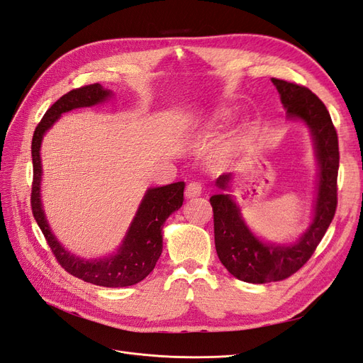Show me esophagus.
<instances>
[{"mask_svg":"<svg viewBox=\"0 0 363 363\" xmlns=\"http://www.w3.org/2000/svg\"><path fill=\"white\" fill-rule=\"evenodd\" d=\"M201 194H202L201 182H190L189 185H186V189H185V197L186 199H193V197H197Z\"/></svg>","mask_w":363,"mask_h":363,"instance_id":"esophagus-1","label":"esophagus"}]
</instances>
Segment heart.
I'll return each mask as SVG.
<instances>
[{
  "instance_id": "heart-1",
  "label": "heart",
  "mask_w": 363,
  "mask_h": 363,
  "mask_svg": "<svg viewBox=\"0 0 363 363\" xmlns=\"http://www.w3.org/2000/svg\"><path fill=\"white\" fill-rule=\"evenodd\" d=\"M220 119H221V121H226V119H228V116H226L225 113H223V114H220Z\"/></svg>"
}]
</instances>
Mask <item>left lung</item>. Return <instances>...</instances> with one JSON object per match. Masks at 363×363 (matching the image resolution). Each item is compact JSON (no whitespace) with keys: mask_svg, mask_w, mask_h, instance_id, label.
Returning <instances> with one entry per match:
<instances>
[{"mask_svg":"<svg viewBox=\"0 0 363 363\" xmlns=\"http://www.w3.org/2000/svg\"><path fill=\"white\" fill-rule=\"evenodd\" d=\"M288 121H300L311 133L318 166L317 196L312 221L294 242L264 241L247 226L235 197L226 194L232 173L220 174L216 185L221 190L209 197L214 211V238L218 259L242 282L267 284L284 280L308 262L330 226L336 205L339 169L337 134L330 114L317 95L298 84L272 78Z\"/></svg>","mask_w":363,"mask_h":363,"instance_id":"obj_1","label":"left lung"}]
</instances>
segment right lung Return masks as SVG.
Returning <instances> with one entry per match:
<instances>
[{
  "label": "right lung",
  "instance_id": "1",
  "mask_svg": "<svg viewBox=\"0 0 363 363\" xmlns=\"http://www.w3.org/2000/svg\"><path fill=\"white\" fill-rule=\"evenodd\" d=\"M111 90L104 89L101 84H90L66 93L45 113L43 119L38 125L36 131H34L31 143V209L57 261L60 262L67 273L93 285L122 288L142 282L155 268V264L162 252V226H164V221L169 218V216L178 211L182 206L185 184L181 181L147 189L118 250L108 256L90 259L71 253L55 238L48 220H46L40 194L43 173L40 147L43 135L62 118L63 113L72 111L75 108L93 107V105L111 99Z\"/></svg>",
  "mask_w": 363,
  "mask_h": 363
}]
</instances>
